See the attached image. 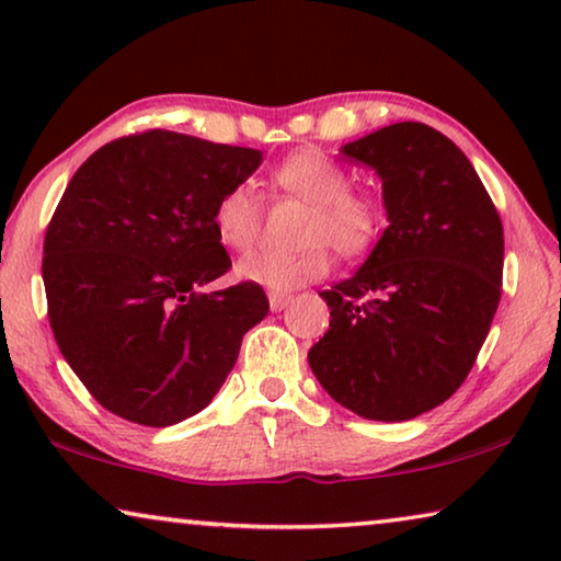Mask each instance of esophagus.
Here are the masks:
<instances>
[{"instance_id": "1", "label": "esophagus", "mask_w": 561, "mask_h": 561, "mask_svg": "<svg viewBox=\"0 0 561 561\" xmlns=\"http://www.w3.org/2000/svg\"><path fill=\"white\" fill-rule=\"evenodd\" d=\"M268 300H271L273 313H278V310H283V308L290 304V296H286V293H271Z\"/></svg>"}]
</instances>
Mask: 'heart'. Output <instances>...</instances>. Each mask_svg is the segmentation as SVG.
<instances>
[{"label": "heart", "instance_id": "1", "mask_svg": "<svg viewBox=\"0 0 561 561\" xmlns=\"http://www.w3.org/2000/svg\"><path fill=\"white\" fill-rule=\"evenodd\" d=\"M275 191L310 203L308 248L300 253L253 251L236 265L243 283L271 293H290L331 271V247L343 255H364L381 230V208L374 197L351 191L348 170L321 150H298L273 170ZM263 226V203L251 183L226 187L215 201V238L232 251L251 248Z\"/></svg>", "mask_w": 561, "mask_h": 561}]
</instances>
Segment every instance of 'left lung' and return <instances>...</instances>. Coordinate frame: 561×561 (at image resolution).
<instances>
[{
  "label": "left lung",
  "mask_w": 561,
  "mask_h": 561,
  "mask_svg": "<svg viewBox=\"0 0 561 561\" xmlns=\"http://www.w3.org/2000/svg\"><path fill=\"white\" fill-rule=\"evenodd\" d=\"M341 154L381 178L389 228L321 293L331 323L308 364L348 411L409 421L449 399L484 346L502 298V220L467 154L434 127L396 123Z\"/></svg>",
  "instance_id": "left-lung-1"
}]
</instances>
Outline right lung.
I'll return each instance as SVG.
<instances>
[{
  "instance_id": "right-lung-1",
  "label": "right lung",
  "mask_w": 561,
  "mask_h": 561,
  "mask_svg": "<svg viewBox=\"0 0 561 561\" xmlns=\"http://www.w3.org/2000/svg\"><path fill=\"white\" fill-rule=\"evenodd\" d=\"M261 162V150L150 130L107 142L72 175L45 236L49 325L115 416L152 428L195 416L268 313L261 286L201 290L230 268L215 201Z\"/></svg>"
}]
</instances>
